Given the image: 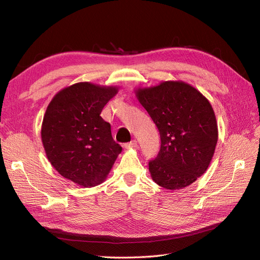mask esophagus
Listing matches in <instances>:
<instances>
[{
	"label": "esophagus",
	"mask_w": 260,
	"mask_h": 260,
	"mask_svg": "<svg viewBox=\"0 0 260 260\" xmlns=\"http://www.w3.org/2000/svg\"><path fill=\"white\" fill-rule=\"evenodd\" d=\"M138 146V142L136 140H133V141H131V142H129V143H127V144H124V148H127V149H130V148H136Z\"/></svg>",
	"instance_id": "34e87169"
}]
</instances>
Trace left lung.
Returning a JSON list of instances; mask_svg holds the SVG:
<instances>
[{
  "label": "left lung",
  "mask_w": 260,
  "mask_h": 260,
  "mask_svg": "<svg viewBox=\"0 0 260 260\" xmlns=\"http://www.w3.org/2000/svg\"><path fill=\"white\" fill-rule=\"evenodd\" d=\"M135 93L160 135V151L148 162L153 181L171 191L192 184L208 169L218 141L209 101L180 80L138 88Z\"/></svg>",
  "instance_id": "left-lung-1"
}]
</instances>
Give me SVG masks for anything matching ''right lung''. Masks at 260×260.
Segmentation results:
<instances>
[{"instance_id":"right-lung-1","label":"right lung","mask_w":260,"mask_h":260,"mask_svg":"<svg viewBox=\"0 0 260 260\" xmlns=\"http://www.w3.org/2000/svg\"><path fill=\"white\" fill-rule=\"evenodd\" d=\"M116 85L78 82L55 94L46 108L41 140L49 161L58 174L82 187L106 180L121 146L111 124L101 117Z\"/></svg>"}]
</instances>
